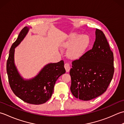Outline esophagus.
I'll use <instances>...</instances> for the list:
<instances>
[{"label": "esophagus", "mask_w": 124, "mask_h": 124, "mask_svg": "<svg viewBox=\"0 0 124 124\" xmlns=\"http://www.w3.org/2000/svg\"><path fill=\"white\" fill-rule=\"evenodd\" d=\"M64 67H65V69L66 70V71L67 72H69L70 69V65L68 64V63H66V64H65V65H64Z\"/></svg>", "instance_id": "esophagus-1"}]
</instances>
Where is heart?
<instances>
[{"mask_svg": "<svg viewBox=\"0 0 124 124\" xmlns=\"http://www.w3.org/2000/svg\"><path fill=\"white\" fill-rule=\"evenodd\" d=\"M91 42V38L88 35H80L72 32L69 35L62 45L65 47H69L67 54L70 58L78 59L87 52Z\"/></svg>", "mask_w": 124, "mask_h": 124, "instance_id": "heart-1", "label": "heart"}]
</instances>
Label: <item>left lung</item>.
I'll return each instance as SVG.
<instances>
[{
	"mask_svg": "<svg viewBox=\"0 0 124 124\" xmlns=\"http://www.w3.org/2000/svg\"><path fill=\"white\" fill-rule=\"evenodd\" d=\"M93 48L72 62L70 89L75 97L89 101L103 94L114 73L113 54L105 35L96 29Z\"/></svg>",
	"mask_w": 124,
	"mask_h": 124,
	"instance_id": "obj_1",
	"label": "left lung"
}]
</instances>
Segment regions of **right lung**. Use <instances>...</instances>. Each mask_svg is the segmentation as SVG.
<instances>
[{"mask_svg": "<svg viewBox=\"0 0 124 124\" xmlns=\"http://www.w3.org/2000/svg\"><path fill=\"white\" fill-rule=\"evenodd\" d=\"M31 27H25L9 50L6 70L13 92L24 102L31 104H42L51 98L57 79L66 72L64 62L49 63L39 73L30 79H24L20 74L14 62L15 48L23 41Z\"/></svg>", "mask_w": 124, "mask_h": 124, "instance_id": "right-lung-1", "label": "right lung"}]
</instances>
